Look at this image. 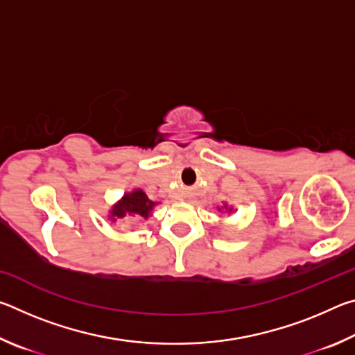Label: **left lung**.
Returning a JSON list of instances; mask_svg holds the SVG:
<instances>
[{"label": "left lung", "instance_id": "1", "mask_svg": "<svg viewBox=\"0 0 355 355\" xmlns=\"http://www.w3.org/2000/svg\"><path fill=\"white\" fill-rule=\"evenodd\" d=\"M222 203H224V202H222ZM218 209H219V211H224V213H232V211H233V207H230V205H228V203L225 202L224 205H222L220 208L218 207Z\"/></svg>", "mask_w": 355, "mask_h": 355}]
</instances>
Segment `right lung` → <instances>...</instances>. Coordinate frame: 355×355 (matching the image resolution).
<instances>
[{"instance_id": "add662e5", "label": "right lung", "mask_w": 355, "mask_h": 355, "mask_svg": "<svg viewBox=\"0 0 355 355\" xmlns=\"http://www.w3.org/2000/svg\"><path fill=\"white\" fill-rule=\"evenodd\" d=\"M158 205V202L150 200L146 192L141 188L133 189L120 197V199L114 203L111 209L107 213V220H111V224L117 220H122L123 218H133V216H139V218L148 219L152 216L153 208Z\"/></svg>"}]
</instances>
